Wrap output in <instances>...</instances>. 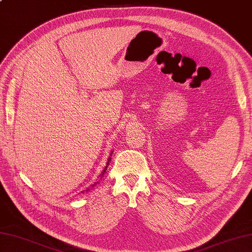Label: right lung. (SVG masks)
Here are the masks:
<instances>
[{
  "label": "right lung",
  "mask_w": 252,
  "mask_h": 252,
  "mask_svg": "<svg viewBox=\"0 0 252 252\" xmlns=\"http://www.w3.org/2000/svg\"><path fill=\"white\" fill-rule=\"evenodd\" d=\"M112 153H114V152H111V153H110V156H111V155H112ZM110 161H111V157H109V158H108V160H107V164H106V167L104 168V170H103V171H101V174L99 175V179H98V181H100V180H101V178H103V175L105 174V172H106V170H107V168H108V164H109V162H110ZM98 181H97V182H95V183H94V184H92V185H91V187H93V186H95L96 184H97V183H98ZM91 187H89V189H87V191L91 189Z\"/></svg>",
  "instance_id": "add662e5"
}]
</instances>
